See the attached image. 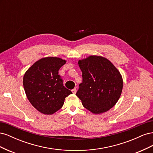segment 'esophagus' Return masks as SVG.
Returning a JSON list of instances; mask_svg holds the SVG:
<instances>
[{
    "mask_svg": "<svg viewBox=\"0 0 153 153\" xmlns=\"http://www.w3.org/2000/svg\"><path fill=\"white\" fill-rule=\"evenodd\" d=\"M71 91H72V92H73V94H76V88H74L73 89L71 90Z\"/></svg>",
    "mask_w": 153,
    "mask_h": 153,
    "instance_id": "1",
    "label": "esophagus"
}]
</instances>
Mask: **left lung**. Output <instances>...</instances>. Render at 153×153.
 I'll use <instances>...</instances> for the list:
<instances>
[{
  "mask_svg": "<svg viewBox=\"0 0 153 153\" xmlns=\"http://www.w3.org/2000/svg\"><path fill=\"white\" fill-rule=\"evenodd\" d=\"M83 80L76 95L83 106L94 114L107 112L117 103L121 95V74L106 58L89 55L78 62Z\"/></svg>",
  "mask_w": 153,
  "mask_h": 153,
  "instance_id": "obj_1",
  "label": "left lung"
}]
</instances>
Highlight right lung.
<instances>
[{
	"label": "right lung",
	"instance_id": "obj_1",
	"mask_svg": "<svg viewBox=\"0 0 153 153\" xmlns=\"http://www.w3.org/2000/svg\"><path fill=\"white\" fill-rule=\"evenodd\" d=\"M66 61L57 57L39 59L27 69L23 85L27 99L39 112L52 115L61 108L72 92L63 85L59 70Z\"/></svg>",
	"mask_w": 153,
	"mask_h": 153
}]
</instances>
